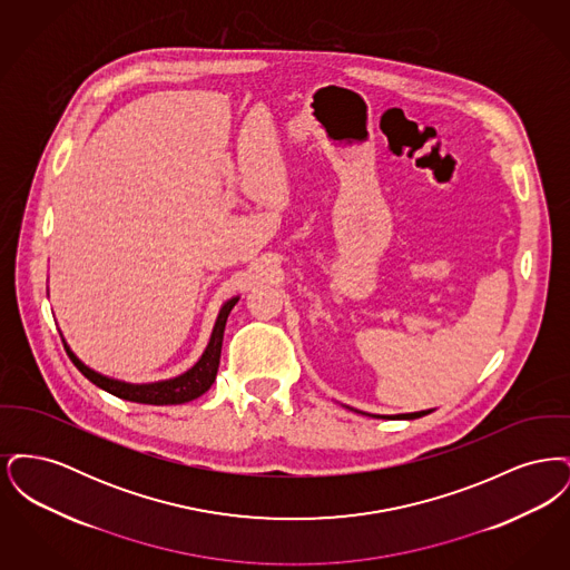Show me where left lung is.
<instances>
[{
  "mask_svg": "<svg viewBox=\"0 0 570 570\" xmlns=\"http://www.w3.org/2000/svg\"><path fill=\"white\" fill-rule=\"evenodd\" d=\"M432 410H423V412H410V414H397V416H379V419H419V416H425L430 414Z\"/></svg>",
  "mask_w": 570,
  "mask_h": 570,
  "instance_id": "8db88e82",
  "label": "left lung"
}]
</instances>
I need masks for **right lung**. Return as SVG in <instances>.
<instances>
[{
    "mask_svg": "<svg viewBox=\"0 0 570 570\" xmlns=\"http://www.w3.org/2000/svg\"><path fill=\"white\" fill-rule=\"evenodd\" d=\"M239 298H230L224 303V307L219 309L212 340L207 351L198 358V363L188 370L186 374L177 376L173 380H164V382H151V384H128V382H119V380L107 379L100 376L98 372L89 370L87 365H82L81 361L75 356V353L68 348V344H63L66 353L70 356V361L77 365V370L81 372L85 379L94 382L96 386L105 389L110 395L136 402V404H151V406H170V404H186L196 397H200L205 391H209V386L214 384L217 374V365H219V353H222V340H224V326L226 318L230 314V309L235 307Z\"/></svg>",
    "mask_w": 570,
    "mask_h": 570,
    "instance_id": "add662e5",
    "label": "right lung"
}]
</instances>
